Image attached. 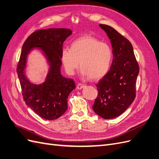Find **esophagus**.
<instances>
[{
    "instance_id": "1",
    "label": "esophagus",
    "mask_w": 159,
    "mask_h": 159,
    "mask_svg": "<svg viewBox=\"0 0 159 159\" xmlns=\"http://www.w3.org/2000/svg\"><path fill=\"white\" fill-rule=\"evenodd\" d=\"M85 87V85L82 84H78L77 85V89H83Z\"/></svg>"
}]
</instances>
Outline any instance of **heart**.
<instances>
[{
	"instance_id": "1",
	"label": "heart",
	"mask_w": 159,
	"mask_h": 159,
	"mask_svg": "<svg viewBox=\"0 0 159 159\" xmlns=\"http://www.w3.org/2000/svg\"><path fill=\"white\" fill-rule=\"evenodd\" d=\"M112 56V50L108 44L90 36L75 40L70 48H64L61 54L67 73L74 74L80 61L81 74L91 80L102 78L107 73Z\"/></svg>"
}]
</instances>
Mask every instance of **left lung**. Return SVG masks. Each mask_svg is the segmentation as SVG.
Segmentation results:
<instances>
[{
    "mask_svg": "<svg viewBox=\"0 0 159 159\" xmlns=\"http://www.w3.org/2000/svg\"><path fill=\"white\" fill-rule=\"evenodd\" d=\"M99 26L110 40L113 61L109 71L97 84L98 95L93 109L101 117L110 119L121 115L134 101L139 68L131 42L113 28Z\"/></svg>",
    "mask_w": 159,
    "mask_h": 159,
    "instance_id": "8db88e82",
    "label": "left lung"
}]
</instances>
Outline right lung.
<instances>
[{
  "mask_svg": "<svg viewBox=\"0 0 159 159\" xmlns=\"http://www.w3.org/2000/svg\"><path fill=\"white\" fill-rule=\"evenodd\" d=\"M71 34L67 28L37 30L22 46L17 72L23 98L28 106L43 119L54 120L64 114L69 94L75 88L73 80L61 74L62 46ZM34 49L44 56L49 66L44 81L38 84L32 83L25 73L27 56Z\"/></svg>",
  "mask_w": 159,
  "mask_h": 159,
  "instance_id": "add662e5",
  "label": "right lung"
}]
</instances>
